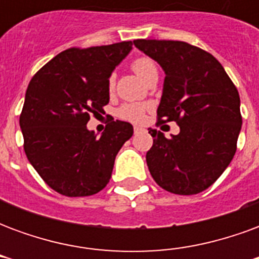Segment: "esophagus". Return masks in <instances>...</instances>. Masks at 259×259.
<instances>
[{
    "label": "esophagus",
    "mask_w": 259,
    "mask_h": 259,
    "mask_svg": "<svg viewBox=\"0 0 259 259\" xmlns=\"http://www.w3.org/2000/svg\"><path fill=\"white\" fill-rule=\"evenodd\" d=\"M140 132H143V129H141V127H135V135L140 133Z\"/></svg>",
    "instance_id": "esophagus-1"
}]
</instances>
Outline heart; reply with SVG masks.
Masks as SVG:
<instances>
[{"instance_id":"1","label":"heart","mask_w":259,"mask_h":259,"mask_svg":"<svg viewBox=\"0 0 259 259\" xmlns=\"http://www.w3.org/2000/svg\"><path fill=\"white\" fill-rule=\"evenodd\" d=\"M130 68L135 70L136 73L140 76L144 81H150L152 77H155L158 74V69L155 62L152 61L150 57L147 55H140L135 58L130 62ZM115 83H116V74L111 73L108 76L107 87L109 93L115 90ZM148 109L147 104H141V102H124L116 111L118 118L127 120V122H133V123H140L144 119L146 111Z\"/></svg>"}]
</instances>
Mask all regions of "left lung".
Listing matches in <instances>:
<instances>
[{"mask_svg": "<svg viewBox=\"0 0 259 259\" xmlns=\"http://www.w3.org/2000/svg\"><path fill=\"white\" fill-rule=\"evenodd\" d=\"M133 42L166 74L157 126L175 120L180 127L172 139L148 129L154 141L146 155L150 174L169 193L198 194L217 182L236 154L243 122L239 91L202 48L176 40Z\"/></svg>", "mask_w": 259, "mask_h": 259, "instance_id": "obj_1", "label": "left lung"}]
</instances>
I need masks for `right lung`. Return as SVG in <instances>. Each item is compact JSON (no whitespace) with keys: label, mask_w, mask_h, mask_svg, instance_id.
Instances as JSON below:
<instances>
[{"label":"right lung","mask_w":259,"mask_h":259,"mask_svg":"<svg viewBox=\"0 0 259 259\" xmlns=\"http://www.w3.org/2000/svg\"><path fill=\"white\" fill-rule=\"evenodd\" d=\"M133 42L72 47L31 77L19 123L29 162L53 190L66 197L101 191L115 157L133 136L127 122L109 119L101 137L87 130L91 115L109 102L108 76Z\"/></svg>","instance_id":"obj_1"}]
</instances>
